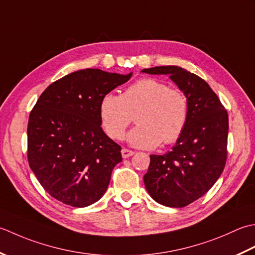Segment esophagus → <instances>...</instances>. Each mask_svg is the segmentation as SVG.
Instances as JSON below:
<instances>
[{"mask_svg": "<svg viewBox=\"0 0 255 255\" xmlns=\"http://www.w3.org/2000/svg\"><path fill=\"white\" fill-rule=\"evenodd\" d=\"M121 153H122V157L123 158H128V157H131L132 155L134 154V152L133 150H131V149H128V148H122V150H121Z\"/></svg>", "mask_w": 255, "mask_h": 255, "instance_id": "1", "label": "esophagus"}]
</instances>
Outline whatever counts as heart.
<instances>
[{
    "label": "heart",
    "instance_id": "obj_1",
    "mask_svg": "<svg viewBox=\"0 0 255 255\" xmlns=\"http://www.w3.org/2000/svg\"><path fill=\"white\" fill-rule=\"evenodd\" d=\"M134 114L137 126L128 135L129 144L142 148H153L160 141L168 145L184 132L188 100L163 81L142 78L127 87L121 96L107 93L100 102L102 126L114 139L123 137Z\"/></svg>",
    "mask_w": 255,
    "mask_h": 255
}]
</instances>
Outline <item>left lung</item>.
Instances as JSON below:
<instances>
[{
	"mask_svg": "<svg viewBox=\"0 0 255 255\" xmlns=\"http://www.w3.org/2000/svg\"><path fill=\"white\" fill-rule=\"evenodd\" d=\"M168 75L188 100V119L170 152L150 155L145 188L158 204L181 208L204 196L220 177L227 160L229 120L210 86L177 66L143 69Z\"/></svg>",
	"mask_w": 255,
	"mask_h": 255,
	"instance_id": "obj_1",
	"label": "left lung"
}]
</instances>
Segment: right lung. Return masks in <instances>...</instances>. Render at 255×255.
I'll return each instance as SVG.
<instances>
[{
	"mask_svg": "<svg viewBox=\"0 0 255 255\" xmlns=\"http://www.w3.org/2000/svg\"><path fill=\"white\" fill-rule=\"evenodd\" d=\"M131 76L82 69L40 95L28 119L27 159L55 199L81 208L105 195L122 155L120 145L101 128L100 102Z\"/></svg>",
	"mask_w": 255,
	"mask_h": 255,
	"instance_id": "1",
	"label": "right lung"
}]
</instances>
